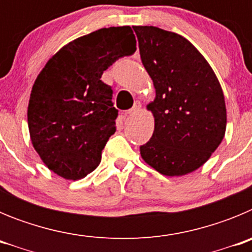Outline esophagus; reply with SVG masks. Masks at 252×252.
<instances>
[{
    "label": "esophagus",
    "mask_w": 252,
    "mask_h": 252,
    "mask_svg": "<svg viewBox=\"0 0 252 252\" xmlns=\"http://www.w3.org/2000/svg\"><path fill=\"white\" fill-rule=\"evenodd\" d=\"M140 108H141V103H140V102H135V104H133L132 108L127 111V115H130V116L135 115V113L139 112Z\"/></svg>",
    "instance_id": "1"
}]
</instances>
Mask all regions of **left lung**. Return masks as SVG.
<instances>
[{"label":"left lung","mask_w":252,"mask_h":252,"mask_svg":"<svg viewBox=\"0 0 252 252\" xmlns=\"http://www.w3.org/2000/svg\"><path fill=\"white\" fill-rule=\"evenodd\" d=\"M141 62L155 87L146 106L154 133L140 154L166 177L197 170L224 137L226 103L221 84L203 55L182 35L155 26H132Z\"/></svg>","instance_id":"1"}]
</instances>
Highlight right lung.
<instances>
[{
	"mask_svg": "<svg viewBox=\"0 0 252 252\" xmlns=\"http://www.w3.org/2000/svg\"><path fill=\"white\" fill-rule=\"evenodd\" d=\"M135 50L130 26L99 29L64 45L35 79L28 107L30 139L59 177L82 179L99 165L119 115L112 90L101 77Z\"/></svg>",
	"mask_w": 252,
	"mask_h": 252,
	"instance_id": "add662e5",
	"label": "right lung"
}]
</instances>
